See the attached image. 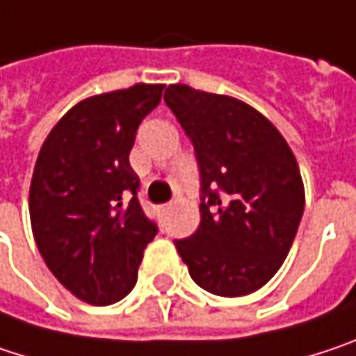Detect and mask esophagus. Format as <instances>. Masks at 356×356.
<instances>
[{
    "label": "esophagus",
    "instance_id": "1",
    "mask_svg": "<svg viewBox=\"0 0 356 356\" xmlns=\"http://www.w3.org/2000/svg\"><path fill=\"white\" fill-rule=\"evenodd\" d=\"M172 209H174L172 204H161V207H157V213H159V215L163 217V215H168V213H170Z\"/></svg>",
    "mask_w": 356,
    "mask_h": 356
}]
</instances>
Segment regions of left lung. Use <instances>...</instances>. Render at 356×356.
I'll return each instance as SVG.
<instances>
[{
    "label": "left lung",
    "instance_id": "1",
    "mask_svg": "<svg viewBox=\"0 0 356 356\" xmlns=\"http://www.w3.org/2000/svg\"><path fill=\"white\" fill-rule=\"evenodd\" d=\"M165 104L191 137L200 168V223L174 245L193 281L221 297L264 287L295 240L305 188L279 129L225 94L172 83Z\"/></svg>",
    "mask_w": 356,
    "mask_h": 356
}]
</instances>
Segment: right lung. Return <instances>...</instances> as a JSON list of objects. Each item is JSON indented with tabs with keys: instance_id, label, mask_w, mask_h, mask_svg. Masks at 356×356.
I'll list each match as a JSON object with an SVG mask.
<instances>
[{
	"instance_id": "right-lung-1",
	"label": "right lung",
	"mask_w": 356,
	"mask_h": 356,
	"mask_svg": "<svg viewBox=\"0 0 356 356\" xmlns=\"http://www.w3.org/2000/svg\"><path fill=\"white\" fill-rule=\"evenodd\" d=\"M161 90L163 83H135L77 102L36 157L28 195L34 242L55 279L86 303L111 305L129 295L156 238L129 154Z\"/></svg>"
}]
</instances>
